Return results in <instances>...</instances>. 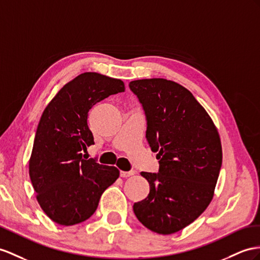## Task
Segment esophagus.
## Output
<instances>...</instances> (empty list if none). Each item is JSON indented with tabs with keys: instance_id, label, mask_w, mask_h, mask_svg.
<instances>
[{
	"instance_id": "34e87169",
	"label": "esophagus",
	"mask_w": 260,
	"mask_h": 260,
	"mask_svg": "<svg viewBox=\"0 0 260 260\" xmlns=\"http://www.w3.org/2000/svg\"><path fill=\"white\" fill-rule=\"evenodd\" d=\"M135 171H121V177L122 178H127L131 176H134Z\"/></svg>"
}]
</instances>
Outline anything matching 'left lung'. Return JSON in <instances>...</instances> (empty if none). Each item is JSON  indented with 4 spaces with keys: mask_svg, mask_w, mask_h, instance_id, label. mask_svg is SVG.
<instances>
[{
    "mask_svg": "<svg viewBox=\"0 0 260 260\" xmlns=\"http://www.w3.org/2000/svg\"><path fill=\"white\" fill-rule=\"evenodd\" d=\"M147 119L146 138L158 151L159 172H141L149 194L134 203L138 221L158 234L184 229L211 203L222 166L216 126L193 94L167 79L129 82Z\"/></svg>",
    "mask_w": 260,
    "mask_h": 260,
    "instance_id": "obj_1",
    "label": "left lung"
}]
</instances>
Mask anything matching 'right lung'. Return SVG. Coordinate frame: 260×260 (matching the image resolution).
I'll use <instances>...</instances> for the list:
<instances>
[{
  "label": "right lung",
  "mask_w": 260,
  "mask_h": 260,
  "mask_svg": "<svg viewBox=\"0 0 260 260\" xmlns=\"http://www.w3.org/2000/svg\"><path fill=\"white\" fill-rule=\"evenodd\" d=\"M125 91L122 80L84 72L63 85L46 106L29 158V177L43 211L70 226L95 212L100 198L119 177L116 167L85 159L94 144L88 113L105 98Z\"/></svg>",
  "instance_id": "1"
}]
</instances>
